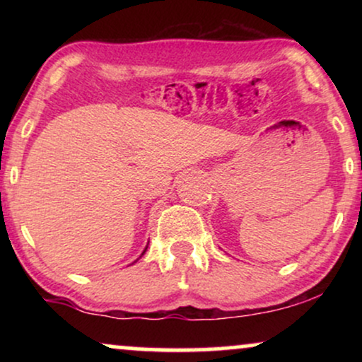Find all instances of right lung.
Segmentation results:
<instances>
[{
    "instance_id": "right-lung-1",
    "label": "right lung",
    "mask_w": 362,
    "mask_h": 362,
    "mask_svg": "<svg viewBox=\"0 0 362 362\" xmlns=\"http://www.w3.org/2000/svg\"><path fill=\"white\" fill-rule=\"evenodd\" d=\"M145 252H146V249H145V250H143V254H145Z\"/></svg>"
}]
</instances>
